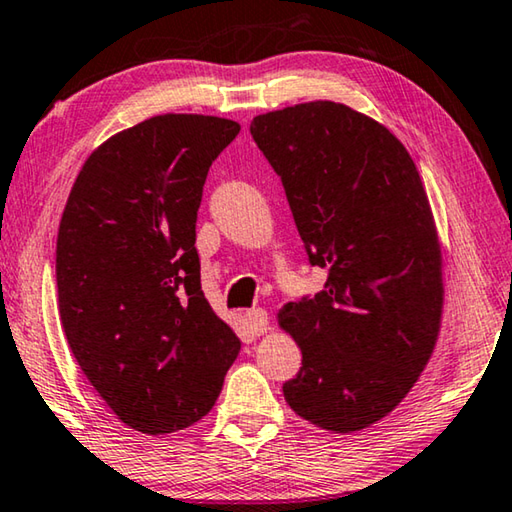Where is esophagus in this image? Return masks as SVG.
Returning <instances> with one entry per match:
<instances>
[{"mask_svg": "<svg viewBox=\"0 0 512 512\" xmlns=\"http://www.w3.org/2000/svg\"><path fill=\"white\" fill-rule=\"evenodd\" d=\"M246 316H248L250 330H253L257 337L269 330V314H266V310H250Z\"/></svg>", "mask_w": 512, "mask_h": 512, "instance_id": "obj_1", "label": "esophagus"}]
</instances>
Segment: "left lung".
I'll return each instance as SVG.
<instances>
[{"label":"left lung","mask_w":512,"mask_h":512,"mask_svg":"<svg viewBox=\"0 0 512 512\" xmlns=\"http://www.w3.org/2000/svg\"><path fill=\"white\" fill-rule=\"evenodd\" d=\"M250 134L310 262L328 271L319 294L278 312L303 353L285 401L316 428L358 433L405 399L440 335L442 246L424 182L385 125L342 102L262 113Z\"/></svg>","instance_id":"1"}]
</instances>
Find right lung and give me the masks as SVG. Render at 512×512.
Wrapping results in <instances>:
<instances>
[{
    "label": "right lung",
    "mask_w": 512,
    "mask_h": 512,
    "mask_svg": "<svg viewBox=\"0 0 512 512\" xmlns=\"http://www.w3.org/2000/svg\"><path fill=\"white\" fill-rule=\"evenodd\" d=\"M241 125L164 113L84 161L56 239L63 332L88 383L145 435L196 424L239 337L200 287L196 221L209 166Z\"/></svg>",
    "instance_id": "right-lung-1"
}]
</instances>
